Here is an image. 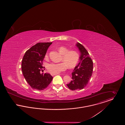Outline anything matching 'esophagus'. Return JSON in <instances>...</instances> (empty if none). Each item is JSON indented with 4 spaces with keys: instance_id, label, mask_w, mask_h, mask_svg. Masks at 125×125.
<instances>
[{
    "instance_id": "1",
    "label": "esophagus",
    "mask_w": 125,
    "mask_h": 125,
    "mask_svg": "<svg viewBox=\"0 0 125 125\" xmlns=\"http://www.w3.org/2000/svg\"><path fill=\"white\" fill-rule=\"evenodd\" d=\"M57 74H59V73H57V74H54V73H51V75L52 76H54V75H57Z\"/></svg>"
}]
</instances>
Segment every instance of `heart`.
Masks as SVG:
<instances>
[{
  "mask_svg": "<svg viewBox=\"0 0 125 125\" xmlns=\"http://www.w3.org/2000/svg\"><path fill=\"white\" fill-rule=\"evenodd\" d=\"M59 52L62 55V62L58 63H51L47 65L48 71L52 73L57 74L65 71L67 66L69 68L75 67L78 62L79 55L75 51H69L65 47H60L58 48ZM48 55H46V57Z\"/></svg>",
  "mask_w": 125,
  "mask_h": 125,
  "instance_id": "1",
  "label": "heart"
}]
</instances>
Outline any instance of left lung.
<instances>
[{
	"label": "left lung",
	"instance_id": "obj_1",
	"mask_svg": "<svg viewBox=\"0 0 125 125\" xmlns=\"http://www.w3.org/2000/svg\"><path fill=\"white\" fill-rule=\"evenodd\" d=\"M76 46L80 52V62L72 73L71 81L67 84L72 90L84 89L88 84L93 72V62L88 52L79 43L77 42Z\"/></svg>",
	"mask_w": 125,
	"mask_h": 125
}]
</instances>
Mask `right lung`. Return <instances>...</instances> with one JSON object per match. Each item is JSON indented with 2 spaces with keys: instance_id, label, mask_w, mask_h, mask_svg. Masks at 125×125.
Instances as JSON below:
<instances>
[{
  "instance_id": "obj_1",
  "label": "right lung",
  "mask_w": 125,
  "mask_h": 125,
  "mask_svg": "<svg viewBox=\"0 0 125 125\" xmlns=\"http://www.w3.org/2000/svg\"><path fill=\"white\" fill-rule=\"evenodd\" d=\"M52 42L38 43L27 51L21 62V70L27 82L32 89L42 90L52 82L53 77L49 73H41L42 62Z\"/></svg>"
}]
</instances>
